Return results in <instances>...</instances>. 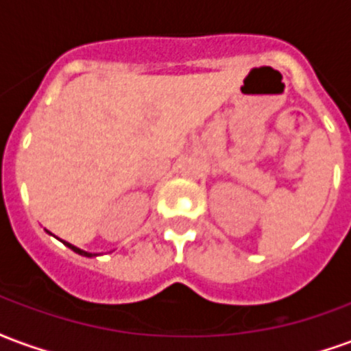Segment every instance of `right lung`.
Here are the masks:
<instances>
[{
    "instance_id": "add662e5",
    "label": "right lung",
    "mask_w": 351,
    "mask_h": 351,
    "mask_svg": "<svg viewBox=\"0 0 351 351\" xmlns=\"http://www.w3.org/2000/svg\"><path fill=\"white\" fill-rule=\"evenodd\" d=\"M62 243H64L65 246H67V248H71L73 252H77L79 256H84V258H93V256H97V254H92V252L80 250V248H77V246H75V244H71V243H65V241H62Z\"/></svg>"
}]
</instances>
